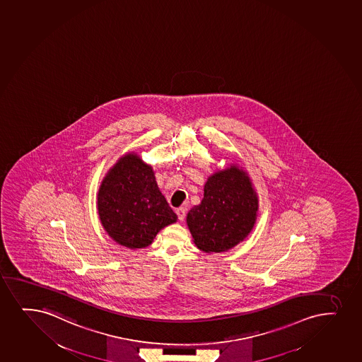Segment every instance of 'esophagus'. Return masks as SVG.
Returning <instances> with one entry per match:
<instances>
[{
  "instance_id": "esophagus-1",
  "label": "esophagus",
  "mask_w": 362,
  "mask_h": 362,
  "mask_svg": "<svg viewBox=\"0 0 362 362\" xmlns=\"http://www.w3.org/2000/svg\"><path fill=\"white\" fill-rule=\"evenodd\" d=\"M186 208L183 206V208H179L177 210H176V215H177V217H179L180 221L185 220V217H186Z\"/></svg>"
}]
</instances>
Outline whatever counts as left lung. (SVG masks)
<instances>
[{"label": "left lung", "mask_w": 362, "mask_h": 362, "mask_svg": "<svg viewBox=\"0 0 362 362\" xmlns=\"http://www.w3.org/2000/svg\"><path fill=\"white\" fill-rule=\"evenodd\" d=\"M258 196L249 173L230 164L209 176L204 197L186 217L193 243L206 254L235 247L252 232L257 221Z\"/></svg>", "instance_id": "1"}]
</instances>
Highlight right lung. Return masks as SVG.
I'll return each instance as SVG.
<instances>
[{
  "label": "right lung",
  "mask_w": 362,
  "mask_h": 362,
  "mask_svg": "<svg viewBox=\"0 0 362 362\" xmlns=\"http://www.w3.org/2000/svg\"><path fill=\"white\" fill-rule=\"evenodd\" d=\"M98 214L117 244L145 249L160 229L177 221L159 189L153 168L135 152L123 154L100 183Z\"/></svg>",
  "instance_id": "add662e5"
}]
</instances>
